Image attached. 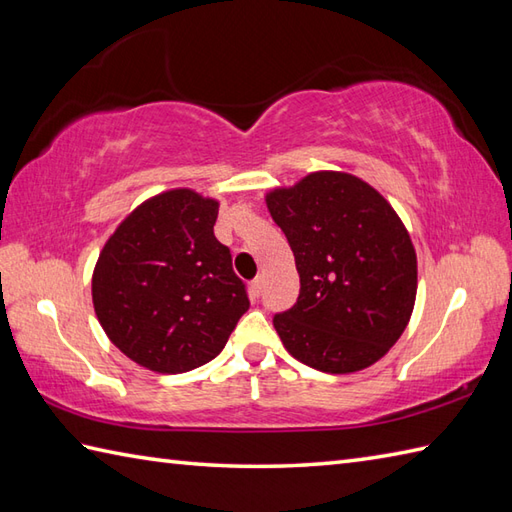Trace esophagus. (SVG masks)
<instances>
[{
    "label": "esophagus",
    "instance_id": "34e87169",
    "mask_svg": "<svg viewBox=\"0 0 512 512\" xmlns=\"http://www.w3.org/2000/svg\"><path fill=\"white\" fill-rule=\"evenodd\" d=\"M262 288H264V277L259 275V277H255V279H253V290H255V295H259V292H262Z\"/></svg>",
    "mask_w": 512,
    "mask_h": 512
}]
</instances>
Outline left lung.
Returning <instances> with one entry per match:
<instances>
[{
    "instance_id": "1",
    "label": "left lung",
    "mask_w": 512,
    "mask_h": 512,
    "mask_svg": "<svg viewBox=\"0 0 512 512\" xmlns=\"http://www.w3.org/2000/svg\"><path fill=\"white\" fill-rule=\"evenodd\" d=\"M288 237L299 297L273 325L303 365L352 374L374 365L405 332L418 290V262L398 213L352 173L314 171L266 193Z\"/></svg>"
}]
</instances>
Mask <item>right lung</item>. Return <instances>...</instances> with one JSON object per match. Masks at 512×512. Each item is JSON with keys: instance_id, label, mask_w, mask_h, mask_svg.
I'll return each mask as SVG.
<instances>
[{"instance_id": "right-lung-1", "label": "right lung", "mask_w": 512, "mask_h": 512, "mask_svg": "<svg viewBox=\"0 0 512 512\" xmlns=\"http://www.w3.org/2000/svg\"><path fill=\"white\" fill-rule=\"evenodd\" d=\"M220 202L171 189L138 204L107 239L92 275L96 319L118 350L182 374L224 350L250 301L213 226Z\"/></svg>"}]
</instances>
